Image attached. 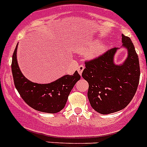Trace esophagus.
<instances>
[{"label": "esophagus", "mask_w": 147, "mask_h": 147, "mask_svg": "<svg viewBox=\"0 0 147 147\" xmlns=\"http://www.w3.org/2000/svg\"><path fill=\"white\" fill-rule=\"evenodd\" d=\"M84 69H85V66L82 65H80L78 66V67H77L78 73H79L80 75H82V74Z\"/></svg>", "instance_id": "34e87169"}]
</instances>
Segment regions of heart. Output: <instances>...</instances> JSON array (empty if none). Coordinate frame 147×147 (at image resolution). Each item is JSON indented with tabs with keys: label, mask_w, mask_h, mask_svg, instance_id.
Here are the masks:
<instances>
[{
	"label": "heart",
	"mask_w": 147,
	"mask_h": 147,
	"mask_svg": "<svg viewBox=\"0 0 147 147\" xmlns=\"http://www.w3.org/2000/svg\"><path fill=\"white\" fill-rule=\"evenodd\" d=\"M92 45H93V44H89L88 46H92ZM105 48V45L101 43H97L96 44V45H93V46L90 49V50L88 51V57H97V56L99 55L100 54H102V53L103 52ZM80 50L82 51V48H81Z\"/></svg>",
	"instance_id": "obj_1"
}]
</instances>
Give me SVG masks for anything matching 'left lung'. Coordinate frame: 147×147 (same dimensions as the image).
<instances>
[{
  "label": "left lung",
  "instance_id": "1",
  "mask_svg": "<svg viewBox=\"0 0 147 147\" xmlns=\"http://www.w3.org/2000/svg\"><path fill=\"white\" fill-rule=\"evenodd\" d=\"M127 57L122 64L114 62L118 48L85 62L82 77L89 84L88 97L91 107L103 115L125 108L136 94L140 79L138 57L130 38L122 34Z\"/></svg>",
  "mask_w": 147,
  "mask_h": 147
}]
</instances>
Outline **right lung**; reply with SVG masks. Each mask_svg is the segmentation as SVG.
<instances>
[{"instance_id":"add662e5","label":"right lung","mask_w":147,"mask_h":147,"mask_svg":"<svg viewBox=\"0 0 147 147\" xmlns=\"http://www.w3.org/2000/svg\"><path fill=\"white\" fill-rule=\"evenodd\" d=\"M17 45L11 62V72L15 86L24 102L34 110L48 113H57L65 106L71 90L80 80L77 71L65 75L49 84H38L27 80L19 68L17 60Z\"/></svg>"}]
</instances>
